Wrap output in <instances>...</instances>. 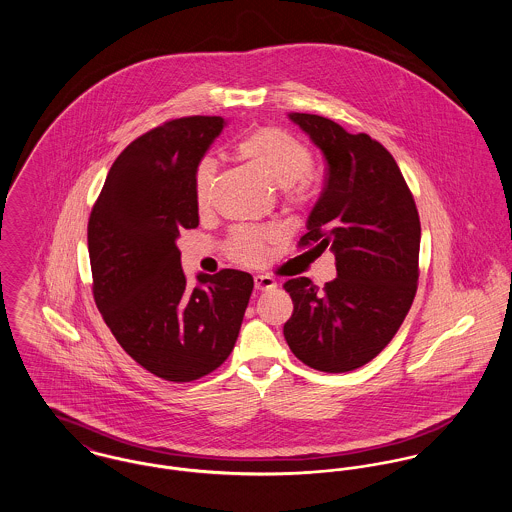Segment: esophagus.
<instances>
[{"instance_id": "esophagus-1", "label": "esophagus", "mask_w": 512, "mask_h": 512, "mask_svg": "<svg viewBox=\"0 0 512 512\" xmlns=\"http://www.w3.org/2000/svg\"><path fill=\"white\" fill-rule=\"evenodd\" d=\"M254 286H256V290H260V292H268V290H274V288H276V280L270 278V276L258 274V276H254Z\"/></svg>"}]
</instances>
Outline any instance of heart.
I'll list each match as a JSON object with an SVG mask.
<instances>
[{
  "mask_svg": "<svg viewBox=\"0 0 512 512\" xmlns=\"http://www.w3.org/2000/svg\"><path fill=\"white\" fill-rule=\"evenodd\" d=\"M234 155L250 163L272 185L282 187L290 201H303L309 193V171L313 167L311 149L293 138L292 134L262 128L244 136L236 146ZM211 185L213 165L203 161L197 171V209L201 215L211 211ZM276 240V232L268 228H240L228 240V254L242 264L258 262L268 244Z\"/></svg>",
  "mask_w": 512,
  "mask_h": 512,
  "instance_id": "obj_1",
  "label": "heart"
}]
</instances>
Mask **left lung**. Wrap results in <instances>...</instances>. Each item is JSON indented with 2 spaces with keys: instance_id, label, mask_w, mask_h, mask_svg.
<instances>
[{
  "instance_id": "8db88e82",
  "label": "left lung",
  "mask_w": 512,
  "mask_h": 512,
  "mask_svg": "<svg viewBox=\"0 0 512 512\" xmlns=\"http://www.w3.org/2000/svg\"><path fill=\"white\" fill-rule=\"evenodd\" d=\"M327 161L325 189L299 248L333 250L337 278L319 290L284 284L293 301L284 337L293 355L321 372L370 363L396 335L418 290L420 217L392 153L333 120L290 114Z\"/></svg>"
}]
</instances>
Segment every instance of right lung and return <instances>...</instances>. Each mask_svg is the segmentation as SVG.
<instances>
[{"label":"right lung","mask_w":512,"mask_h":512,"mask_svg":"<svg viewBox=\"0 0 512 512\" xmlns=\"http://www.w3.org/2000/svg\"><path fill=\"white\" fill-rule=\"evenodd\" d=\"M220 116L169 120L112 163L88 219L92 293L120 347L151 374L191 382L234 349L254 288L250 274H199L187 290L177 238L199 224L197 167Z\"/></svg>","instance_id":"obj_1"}]
</instances>
